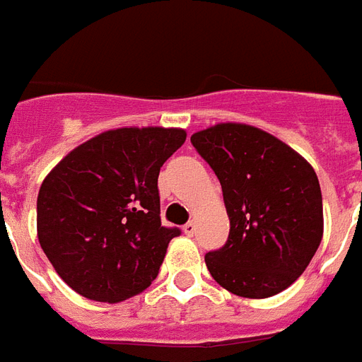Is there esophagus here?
Listing matches in <instances>:
<instances>
[{
    "label": "esophagus",
    "instance_id": "obj_1",
    "mask_svg": "<svg viewBox=\"0 0 362 362\" xmlns=\"http://www.w3.org/2000/svg\"><path fill=\"white\" fill-rule=\"evenodd\" d=\"M184 233H186L187 237H193V233H195V223H193V221H187L186 226H184Z\"/></svg>",
    "mask_w": 362,
    "mask_h": 362
}]
</instances>
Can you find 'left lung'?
<instances>
[{"instance_id": "left-lung-1", "label": "left lung", "mask_w": 362, "mask_h": 362, "mask_svg": "<svg viewBox=\"0 0 362 362\" xmlns=\"http://www.w3.org/2000/svg\"><path fill=\"white\" fill-rule=\"evenodd\" d=\"M192 144L218 176L231 221L226 244L204 255L212 278L238 297L284 291L306 270L323 237L314 169L252 125H214L192 135Z\"/></svg>"}]
</instances>
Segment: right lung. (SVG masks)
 <instances>
[{"instance_id": "1", "label": "right lung", "mask_w": 362, "mask_h": 362, "mask_svg": "<svg viewBox=\"0 0 362 362\" xmlns=\"http://www.w3.org/2000/svg\"><path fill=\"white\" fill-rule=\"evenodd\" d=\"M186 131L122 127L75 148L45 178L37 237L78 295L120 303L159 272L178 227L161 226L158 176Z\"/></svg>"}]
</instances>
